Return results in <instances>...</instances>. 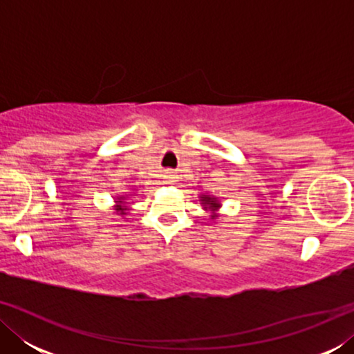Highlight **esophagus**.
<instances>
[{"label": "esophagus", "instance_id": "obj_1", "mask_svg": "<svg viewBox=\"0 0 354 354\" xmlns=\"http://www.w3.org/2000/svg\"><path fill=\"white\" fill-rule=\"evenodd\" d=\"M176 178H177L176 172H172V171L164 172V180H166L167 183H174V182H176Z\"/></svg>", "mask_w": 354, "mask_h": 354}]
</instances>
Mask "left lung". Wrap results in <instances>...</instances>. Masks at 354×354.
I'll return each instance as SVG.
<instances>
[{
	"label": "left lung",
	"mask_w": 354,
	"mask_h": 354,
	"mask_svg": "<svg viewBox=\"0 0 354 354\" xmlns=\"http://www.w3.org/2000/svg\"><path fill=\"white\" fill-rule=\"evenodd\" d=\"M200 205L203 206V209L211 212V219H216V217H219V209H221L222 205L216 196L201 193V195H200Z\"/></svg>",
	"instance_id": "8db88e82"
}]
</instances>
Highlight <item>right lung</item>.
<instances>
[{
    "label": "right lung",
    "instance_id": "add662e5",
    "mask_svg": "<svg viewBox=\"0 0 354 354\" xmlns=\"http://www.w3.org/2000/svg\"><path fill=\"white\" fill-rule=\"evenodd\" d=\"M133 195H135V193H132V195H120V196L115 198V201H114L115 205L113 206L114 214L122 216V217L127 216V212L130 211V206L127 205V203H125V200H129V198H132Z\"/></svg>",
    "mask_w": 354,
    "mask_h": 354
}]
</instances>
